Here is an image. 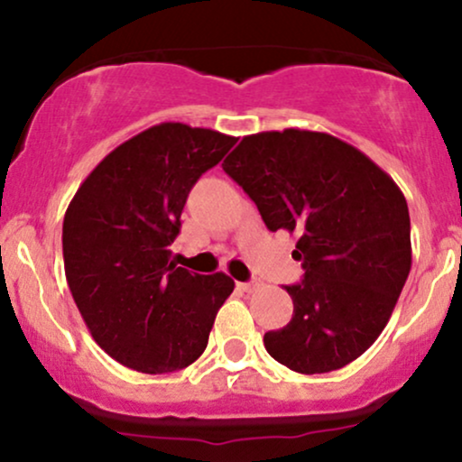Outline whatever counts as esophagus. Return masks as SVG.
Masks as SVG:
<instances>
[{"label":"esophagus","mask_w":462,"mask_h":462,"mask_svg":"<svg viewBox=\"0 0 462 462\" xmlns=\"http://www.w3.org/2000/svg\"><path fill=\"white\" fill-rule=\"evenodd\" d=\"M236 286L241 291H245V293H252V291H256L258 286H261V282H258V280H252V282H238Z\"/></svg>","instance_id":"34e87169"}]
</instances>
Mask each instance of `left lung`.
<instances>
[{
    "label": "left lung",
    "instance_id": "8db88e82",
    "mask_svg": "<svg viewBox=\"0 0 462 462\" xmlns=\"http://www.w3.org/2000/svg\"><path fill=\"white\" fill-rule=\"evenodd\" d=\"M224 171L269 230L298 235L304 278L286 286L293 317L264 334L272 358L298 374L346 367L384 330L411 272L406 198L371 158L326 132H258Z\"/></svg>",
    "mask_w": 462,
    "mask_h": 462
}]
</instances>
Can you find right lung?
<instances>
[{"label": "right lung", "mask_w": 462, "mask_h": 462, "mask_svg": "<svg viewBox=\"0 0 462 462\" xmlns=\"http://www.w3.org/2000/svg\"><path fill=\"white\" fill-rule=\"evenodd\" d=\"M235 136L158 124L121 143L79 184L62 224L69 289L97 346L141 374L189 367L235 291L226 273L176 267L171 245L193 184Z\"/></svg>", "instance_id": "obj_1"}]
</instances>
